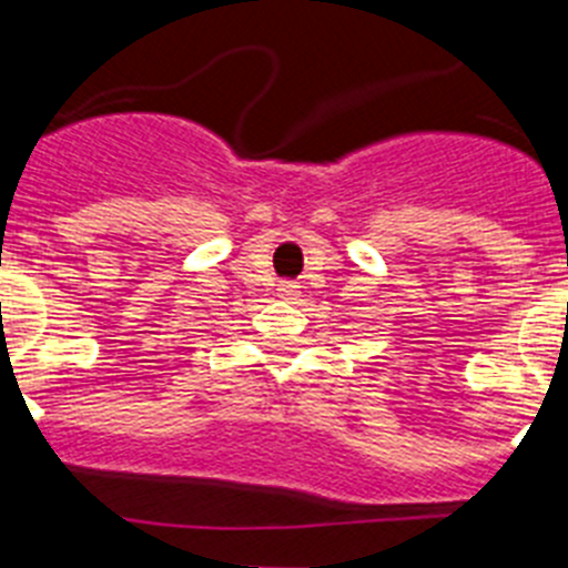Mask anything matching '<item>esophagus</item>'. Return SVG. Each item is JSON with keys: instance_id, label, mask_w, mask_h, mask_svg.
Segmentation results:
<instances>
[{"instance_id": "34e87169", "label": "esophagus", "mask_w": 568, "mask_h": 568, "mask_svg": "<svg viewBox=\"0 0 568 568\" xmlns=\"http://www.w3.org/2000/svg\"><path fill=\"white\" fill-rule=\"evenodd\" d=\"M278 293H281V295H295V293H298V287H295L293 281H281V284H278Z\"/></svg>"}]
</instances>
